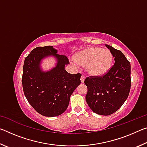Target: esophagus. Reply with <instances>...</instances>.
<instances>
[{"label": "esophagus", "mask_w": 147, "mask_h": 147, "mask_svg": "<svg viewBox=\"0 0 147 147\" xmlns=\"http://www.w3.org/2000/svg\"><path fill=\"white\" fill-rule=\"evenodd\" d=\"M85 79H86V77L84 76V75H82L81 77H80V81H81V82H82V83H84V80H85Z\"/></svg>", "instance_id": "1"}]
</instances>
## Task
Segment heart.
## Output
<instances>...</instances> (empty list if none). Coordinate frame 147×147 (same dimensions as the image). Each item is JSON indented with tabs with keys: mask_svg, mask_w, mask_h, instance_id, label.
Instances as JSON below:
<instances>
[{
	"mask_svg": "<svg viewBox=\"0 0 147 147\" xmlns=\"http://www.w3.org/2000/svg\"><path fill=\"white\" fill-rule=\"evenodd\" d=\"M71 63L75 67L86 66L89 75L101 76L110 70L113 63V55L108 49L100 47H89L77 53L75 59H71Z\"/></svg>",
	"mask_w": 147,
	"mask_h": 147,
	"instance_id": "obj_1",
	"label": "heart"
}]
</instances>
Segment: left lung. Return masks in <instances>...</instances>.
<instances>
[{
    "label": "left lung",
    "instance_id": "1",
    "mask_svg": "<svg viewBox=\"0 0 147 147\" xmlns=\"http://www.w3.org/2000/svg\"><path fill=\"white\" fill-rule=\"evenodd\" d=\"M110 50L115 63L105 75L88 77L86 100L92 111L109 115L121 108L128 98L131 87L130 63L120 51L105 45Z\"/></svg>",
    "mask_w": 147,
    "mask_h": 147
}]
</instances>
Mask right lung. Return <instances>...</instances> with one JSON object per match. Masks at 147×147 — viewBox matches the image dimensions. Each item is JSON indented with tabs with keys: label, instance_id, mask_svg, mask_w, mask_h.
Listing matches in <instances>:
<instances>
[{
	"label": "right lung",
	"instance_id": "obj_1",
	"mask_svg": "<svg viewBox=\"0 0 147 147\" xmlns=\"http://www.w3.org/2000/svg\"><path fill=\"white\" fill-rule=\"evenodd\" d=\"M51 56L56 59V65L45 71L41 62ZM69 63L68 58L58 54L53 46L36 47L24 59L22 78L24 95L41 115L58 116L67 108L71 94L81 82L80 74H71L65 70Z\"/></svg>",
	"mask_w": 147,
	"mask_h": 147
}]
</instances>
